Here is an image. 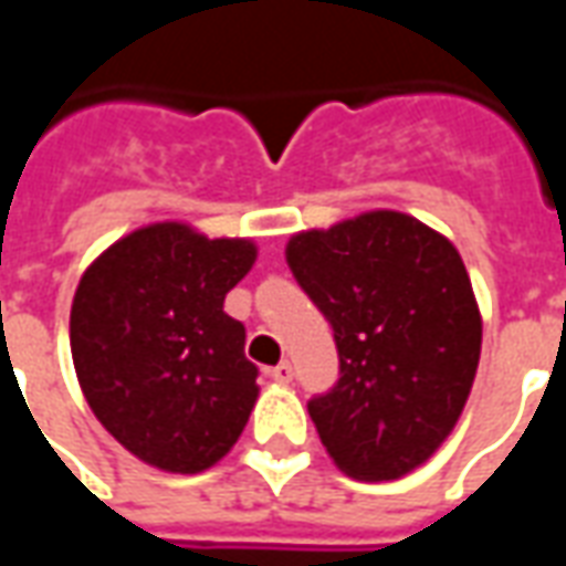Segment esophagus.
Masks as SVG:
<instances>
[{
  "instance_id": "esophagus-1",
  "label": "esophagus",
  "mask_w": 566,
  "mask_h": 566,
  "mask_svg": "<svg viewBox=\"0 0 566 566\" xmlns=\"http://www.w3.org/2000/svg\"><path fill=\"white\" fill-rule=\"evenodd\" d=\"M270 376H272V379H275V381H279V385H287V381L294 379V367H291L287 360H282L279 367H272V369H270Z\"/></svg>"
}]
</instances>
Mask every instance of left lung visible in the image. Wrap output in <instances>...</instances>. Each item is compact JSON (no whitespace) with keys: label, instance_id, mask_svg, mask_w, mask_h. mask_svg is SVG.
<instances>
[{"label":"left lung","instance_id":"1","mask_svg":"<svg viewBox=\"0 0 566 566\" xmlns=\"http://www.w3.org/2000/svg\"><path fill=\"white\" fill-rule=\"evenodd\" d=\"M287 266L331 321L339 381L308 400L339 470L381 482L449 437L473 388L482 318L458 248L400 211L287 242Z\"/></svg>","mask_w":566,"mask_h":566}]
</instances>
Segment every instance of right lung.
<instances>
[{
    "label": "right lung",
    "instance_id": "obj_1",
    "mask_svg": "<svg viewBox=\"0 0 566 566\" xmlns=\"http://www.w3.org/2000/svg\"><path fill=\"white\" fill-rule=\"evenodd\" d=\"M258 248L150 223L81 275L69 343L93 416L139 461L202 473L233 449L258 400L245 327L223 296Z\"/></svg>",
    "mask_w": 566,
    "mask_h": 566
}]
</instances>
